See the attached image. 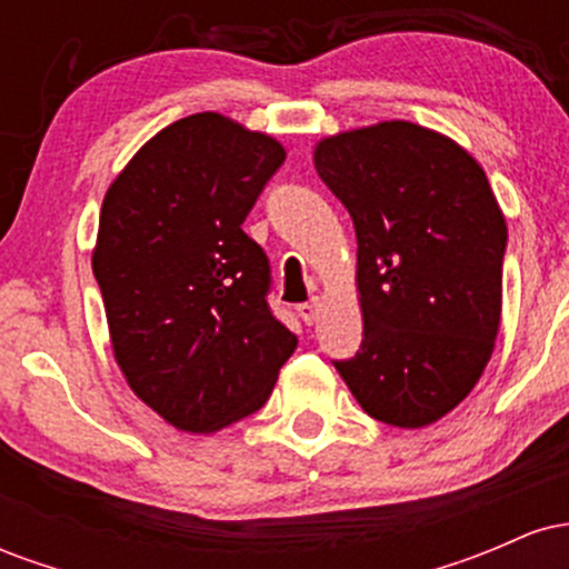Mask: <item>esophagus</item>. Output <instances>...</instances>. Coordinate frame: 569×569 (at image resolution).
<instances>
[{
    "mask_svg": "<svg viewBox=\"0 0 569 569\" xmlns=\"http://www.w3.org/2000/svg\"><path fill=\"white\" fill-rule=\"evenodd\" d=\"M297 312H299V318H302L307 326H312V323L318 321V312H321V299H310V302L299 305Z\"/></svg>",
    "mask_w": 569,
    "mask_h": 569,
    "instance_id": "obj_1",
    "label": "esophagus"
}]
</instances>
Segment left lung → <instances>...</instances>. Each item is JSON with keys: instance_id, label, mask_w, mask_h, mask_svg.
I'll return each instance as SVG.
<instances>
[{"instance_id": "left-lung-1", "label": "left lung", "mask_w": 569, "mask_h": 569, "mask_svg": "<svg viewBox=\"0 0 569 569\" xmlns=\"http://www.w3.org/2000/svg\"><path fill=\"white\" fill-rule=\"evenodd\" d=\"M312 162L358 240L363 342L335 367L369 417L426 428L492 358L508 240L498 198L468 149L407 120L326 136Z\"/></svg>"}]
</instances>
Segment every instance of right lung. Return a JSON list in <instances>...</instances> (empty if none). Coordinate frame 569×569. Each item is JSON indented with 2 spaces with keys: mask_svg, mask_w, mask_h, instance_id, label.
Masks as SVG:
<instances>
[{
  "mask_svg": "<svg viewBox=\"0 0 569 569\" xmlns=\"http://www.w3.org/2000/svg\"><path fill=\"white\" fill-rule=\"evenodd\" d=\"M283 160L272 136L200 112L152 136L103 194L93 276L114 361L176 430L217 433L262 409L297 350L243 232Z\"/></svg>",
  "mask_w": 569,
  "mask_h": 569,
  "instance_id": "right-lung-1",
  "label": "right lung"
}]
</instances>
